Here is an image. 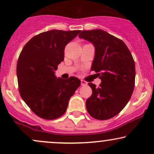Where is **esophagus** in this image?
Listing matches in <instances>:
<instances>
[{"label": "esophagus", "mask_w": 154, "mask_h": 154, "mask_svg": "<svg viewBox=\"0 0 154 154\" xmlns=\"http://www.w3.org/2000/svg\"><path fill=\"white\" fill-rule=\"evenodd\" d=\"M81 85L82 86L87 85V82H85V81H84V80H81Z\"/></svg>", "instance_id": "34e87169"}]
</instances>
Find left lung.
Wrapping results in <instances>:
<instances>
[{"instance_id": "8db88e82", "label": "left lung", "mask_w": 154, "mask_h": 154, "mask_svg": "<svg viewBox=\"0 0 154 154\" xmlns=\"http://www.w3.org/2000/svg\"><path fill=\"white\" fill-rule=\"evenodd\" d=\"M79 38L95 47V58L91 66L99 76V87L88 85L93 93L86 100L88 112L92 117L106 120L114 117L130 100L135 88V61L122 40L101 29L85 30Z\"/></svg>"}]
</instances>
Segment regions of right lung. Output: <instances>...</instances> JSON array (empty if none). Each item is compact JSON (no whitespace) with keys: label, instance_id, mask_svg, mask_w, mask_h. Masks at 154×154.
<instances>
[{"label":"right lung","instance_id":"1","mask_svg":"<svg viewBox=\"0 0 154 154\" xmlns=\"http://www.w3.org/2000/svg\"><path fill=\"white\" fill-rule=\"evenodd\" d=\"M80 31L44 32L29 40L19 55L17 66L19 93L31 110L43 119L62 116L80 85L77 77L63 79L55 75L58 65L64 59L66 44Z\"/></svg>","mask_w":154,"mask_h":154}]
</instances>
